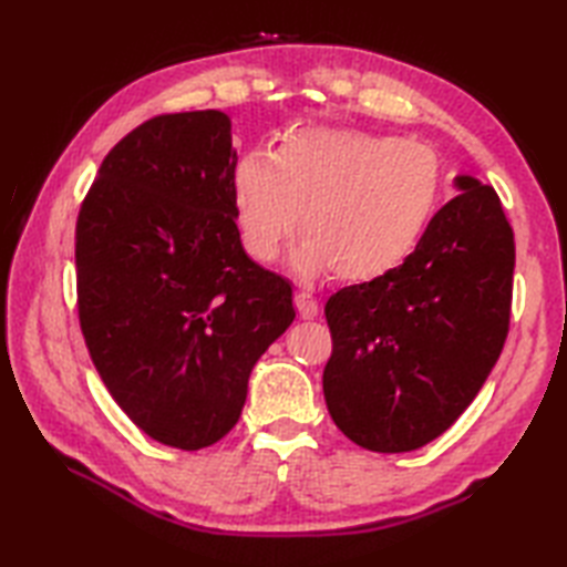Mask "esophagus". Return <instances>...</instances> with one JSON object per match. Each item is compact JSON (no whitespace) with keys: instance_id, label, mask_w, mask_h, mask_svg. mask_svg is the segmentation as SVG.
<instances>
[{"instance_id":"esophagus-1","label":"esophagus","mask_w":567,"mask_h":567,"mask_svg":"<svg viewBox=\"0 0 567 567\" xmlns=\"http://www.w3.org/2000/svg\"><path fill=\"white\" fill-rule=\"evenodd\" d=\"M295 309H297L299 319H315L319 315V302L311 292L299 290L295 295Z\"/></svg>"}]
</instances>
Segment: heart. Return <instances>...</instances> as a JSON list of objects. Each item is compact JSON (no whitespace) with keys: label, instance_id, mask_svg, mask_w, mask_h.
<instances>
[{"label":"heart","instance_id":"b5f03b06","mask_svg":"<svg viewBox=\"0 0 567 567\" xmlns=\"http://www.w3.org/2000/svg\"><path fill=\"white\" fill-rule=\"evenodd\" d=\"M443 187L445 165L424 143L302 128L275 153L240 155L231 199L250 258L277 260L299 226L305 270L368 282L412 256L441 207Z\"/></svg>","mask_w":567,"mask_h":567}]
</instances>
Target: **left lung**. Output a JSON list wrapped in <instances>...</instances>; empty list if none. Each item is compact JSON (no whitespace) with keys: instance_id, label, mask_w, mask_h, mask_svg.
Returning <instances> with one entry per match:
<instances>
[{"instance_id":"8db88e82","label":"left lung","mask_w":567,"mask_h":567,"mask_svg":"<svg viewBox=\"0 0 567 567\" xmlns=\"http://www.w3.org/2000/svg\"><path fill=\"white\" fill-rule=\"evenodd\" d=\"M412 256L323 307L331 358L323 400L360 449L416 451L483 388L507 341L514 231L495 187L455 177Z\"/></svg>"}]
</instances>
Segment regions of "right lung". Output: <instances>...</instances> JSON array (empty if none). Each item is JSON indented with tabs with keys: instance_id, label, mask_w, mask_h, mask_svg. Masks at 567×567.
I'll return each instance as SVG.
<instances>
[{
	"instance_id": "add662e5",
	"label": "right lung",
	"mask_w": 567,
	"mask_h": 567,
	"mask_svg": "<svg viewBox=\"0 0 567 567\" xmlns=\"http://www.w3.org/2000/svg\"><path fill=\"white\" fill-rule=\"evenodd\" d=\"M231 118L161 114L106 153L75 226L78 317L114 402L199 451L236 426L248 375L295 319L292 287L236 226Z\"/></svg>"
}]
</instances>
